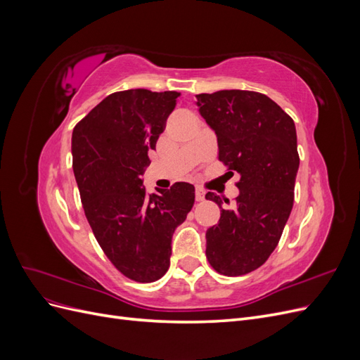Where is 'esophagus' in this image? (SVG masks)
<instances>
[{"label": "esophagus", "instance_id": "esophagus-1", "mask_svg": "<svg viewBox=\"0 0 360 360\" xmlns=\"http://www.w3.org/2000/svg\"><path fill=\"white\" fill-rule=\"evenodd\" d=\"M204 197H205V192L201 188L195 189V198H197V201H202Z\"/></svg>", "mask_w": 360, "mask_h": 360}]
</instances>
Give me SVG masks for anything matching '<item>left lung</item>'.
<instances>
[{
  "label": "left lung",
  "mask_w": 360,
  "mask_h": 360,
  "mask_svg": "<svg viewBox=\"0 0 360 360\" xmlns=\"http://www.w3.org/2000/svg\"><path fill=\"white\" fill-rule=\"evenodd\" d=\"M197 105L217 136L219 160L240 174V193L231 209H222L213 192L205 195L221 207L219 222L205 233V255L221 275H246L266 263L290 217L299 169L296 126L257 91L202 93Z\"/></svg>",
  "instance_id": "1"
}]
</instances>
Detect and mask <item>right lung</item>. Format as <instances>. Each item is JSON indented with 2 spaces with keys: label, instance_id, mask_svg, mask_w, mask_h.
Segmentation results:
<instances>
[{
  "label": "right lung",
  "instance_id": "1",
  "mask_svg": "<svg viewBox=\"0 0 360 360\" xmlns=\"http://www.w3.org/2000/svg\"><path fill=\"white\" fill-rule=\"evenodd\" d=\"M179 96L146 89L112 93L72 134L73 172L86 221L115 269L136 282L167 274L172 234L195 201L193 184L179 181L147 195L141 179Z\"/></svg>",
  "mask_w": 360,
  "mask_h": 360
}]
</instances>
